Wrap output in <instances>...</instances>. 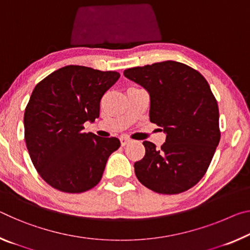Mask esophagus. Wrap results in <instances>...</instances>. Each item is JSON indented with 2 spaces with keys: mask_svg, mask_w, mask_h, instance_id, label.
Here are the masks:
<instances>
[{
  "mask_svg": "<svg viewBox=\"0 0 250 250\" xmlns=\"http://www.w3.org/2000/svg\"><path fill=\"white\" fill-rule=\"evenodd\" d=\"M130 141H131V140H130L129 138H126V137H121V138H120L121 146H125V145H128Z\"/></svg>",
  "mask_w": 250,
  "mask_h": 250,
  "instance_id": "34e87169",
  "label": "esophagus"
}]
</instances>
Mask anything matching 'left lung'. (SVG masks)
I'll use <instances>...</instances> for the list:
<instances>
[{
    "label": "left lung",
    "mask_w": 250,
    "mask_h": 250,
    "mask_svg": "<svg viewBox=\"0 0 250 250\" xmlns=\"http://www.w3.org/2000/svg\"><path fill=\"white\" fill-rule=\"evenodd\" d=\"M125 77L148 91L150 121L167 134L157 149L134 164L142 185L164 195L193 187L205 176L220 140L219 110L206 79L184 63L164 61L125 70Z\"/></svg>",
    "instance_id": "obj_1"
}]
</instances>
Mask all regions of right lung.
I'll return each instance as SVG.
<instances>
[{"label":"right lung","instance_id":"obj_1","mask_svg":"<svg viewBox=\"0 0 250 250\" xmlns=\"http://www.w3.org/2000/svg\"><path fill=\"white\" fill-rule=\"evenodd\" d=\"M119 78L116 71L66 65L35 85L24 112V138L35 169L51 187L79 193L101 180L120 141L82 130L99 118L101 99Z\"/></svg>","mask_w":250,"mask_h":250}]
</instances>
